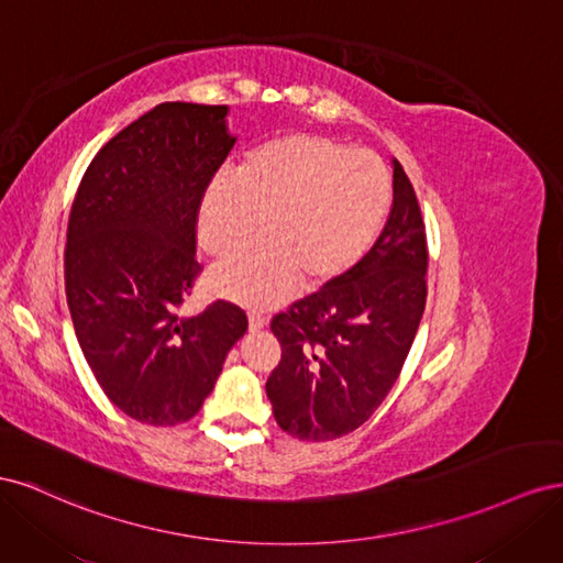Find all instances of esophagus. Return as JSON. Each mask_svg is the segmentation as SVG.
Instances as JSON below:
<instances>
[{
	"mask_svg": "<svg viewBox=\"0 0 563 563\" xmlns=\"http://www.w3.org/2000/svg\"><path fill=\"white\" fill-rule=\"evenodd\" d=\"M265 319L261 314H249V331H261L265 329Z\"/></svg>",
	"mask_w": 563,
	"mask_h": 563,
	"instance_id": "1",
	"label": "esophagus"
}]
</instances>
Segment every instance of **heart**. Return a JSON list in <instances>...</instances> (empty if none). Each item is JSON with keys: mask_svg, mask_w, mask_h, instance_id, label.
<instances>
[{"mask_svg": "<svg viewBox=\"0 0 563 563\" xmlns=\"http://www.w3.org/2000/svg\"><path fill=\"white\" fill-rule=\"evenodd\" d=\"M389 207L383 162L329 135L294 133L251 150L216 178L197 211V242L213 258L207 288L251 310L277 308L302 284L319 291L364 258Z\"/></svg>", "mask_w": 563, "mask_h": 563, "instance_id": "1", "label": "heart"}]
</instances>
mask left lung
<instances>
[{
  "mask_svg": "<svg viewBox=\"0 0 563 563\" xmlns=\"http://www.w3.org/2000/svg\"><path fill=\"white\" fill-rule=\"evenodd\" d=\"M391 209L345 277L272 319L282 362L265 391L279 428L302 441L354 432L383 404L424 312L428 242L413 185L391 157Z\"/></svg>",
  "mask_w": 563,
  "mask_h": 563,
  "instance_id": "8db88e82",
  "label": "left lung"
}]
</instances>
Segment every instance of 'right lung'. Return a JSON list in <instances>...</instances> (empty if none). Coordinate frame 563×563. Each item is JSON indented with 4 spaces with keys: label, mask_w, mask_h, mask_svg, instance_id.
<instances>
[{
    "label": "right lung",
    "mask_w": 563,
    "mask_h": 563,
    "mask_svg": "<svg viewBox=\"0 0 563 563\" xmlns=\"http://www.w3.org/2000/svg\"><path fill=\"white\" fill-rule=\"evenodd\" d=\"M228 114L150 110L100 147L73 203L65 296L75 335L108 399L145 424L190 420L249 327L225 300L176 314L199 272V201L236 143Z\"/></svg>",
    "instance_id": "add662e5"
}]
</instances>
